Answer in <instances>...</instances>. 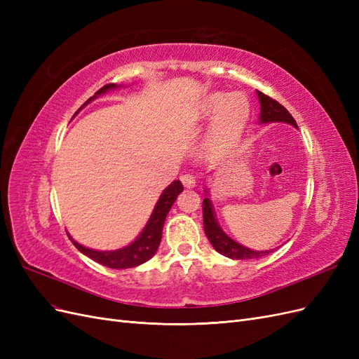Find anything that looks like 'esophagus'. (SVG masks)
I'll use <instances>...</instances> for the list:
<instances>
[{"instance_id": "1", "label": "esophagus", "mask_w": 359, "mask_h": 359, "mask_svg": "<svg viewBox=\"0 0 359 359\" xmlns=\"http://www.w3.org/2000/svg\"><path fill=\"white\" fill-rule=\"evenodd\" d=\"M180 180L184 184V187H187V189L194 187V184H196V177H194L193 173H182Z\"/></svg>"}]
</instances>
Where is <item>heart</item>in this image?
<instances>
[{
    "instance_id": "obj_1",
    "label": "heart",
    "mask_w": 359,
    "mask_h": 359,
    "mask_svg": "<svg viewBox=\"0 0 359 359\" xmlns=\"http://www.w3.org/2000/svg\"><path fill=\"white\" fill-rule=\"evenodd\" d=\"M248 112L250 104L240 93L231 95L214 93L206 97L203 103V114H217L208 139H206V147L212 154H223L238 142L247 123Z\"/></svg>"
}]
</instances>
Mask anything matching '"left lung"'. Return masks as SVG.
I'll return each mask as SVG.
<instances>
[{
	"mask_svg": "<svg viewBox=\"0 0 359 359\" xmlns=\"http://www.w3.org/2000/svg\"><path fill=\"white\" fill-rule=\"evenodd\" d=\"M257 97L260 102V121L262 123H287L293 127H297V121L289 114V111L283 104H280L277 100L271 99L269 95L257 91ZM202 212H203V229L212 247L220 255L231 257V259H256L264 257L271 253V250H265V252H255L241 244L235 243L232 238L227 236L222 229L219 223L215 220V215L212 211V206L208 198L203 199L202 203Z\"/></svg>",
	"mask_w": 359,
	"mask_h": 359,
	"instance_id": "left-lung-1",
	"label": "left lung"
}]
</instances>
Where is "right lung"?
Segmentation results:
<instances>
[{
	"label": "right lung",
	"instance_id": "1",
	"mask_svg": "<svg viewBox=\"0 0 359 359\" xmlns=\"http://www.w3.org/2000/svg\"><path fill=\"white\" fill-rule=\"evenodd\" d=\"M112 88H116L115 83H107V85L102 86V88L91 97V99L86 100L79 107L78 112L82 109V107L86 103H90L91 100H94L97 95L102 94V93H106L107 90H112ZM78 112H76V114H78ZM182 189L184 187H182V184H181L180 180L173 181L170 186L165 191H163V194L160 196L153 214H151V219L147 223L142 233L137 236V240H135L132 244L121 248V250H114V252H97V250L86 248V247L78 244L76 241H73L70 235H69V238L81 253L91 257L93 260H95V262H99L104 266L115 268V269L135 268L140 264L147 262V260H149L151 257L156 255L157 248L160 245V241H161V231H163V224H165V220H166V215L170 210V206L173 205V202H175V199L178 198V194L182 191Z\"/></svg>",
	"mask_w": 359,
	"mask_h": 359
}]
</instances>
